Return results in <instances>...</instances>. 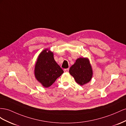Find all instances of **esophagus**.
<instances>
[{
	"label": "esophagus",
	"instance_id": "34e87169",
	"mask_svg": "<svg viewBox=\"0 0 126 126\" xmlns=\"http://www.w3.org/2000/svg\"><path fill=\"white\" fill-rule=\"evenodd\" d=\"M69 71V69H65L64 70V72H68Z\"/></svg>",
	"mask_w": 126,
	"mask_h": 126
}]
</instances>
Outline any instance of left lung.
Segmentation results:
<instances>
[{
    "mask_svg": "<svg viewBox=\"0 0 126 126\" xmlns=\"http://www.w3.org/2000/svg\"><path fill=\"white\" fill-rule=\"evenodd\" d=\"M70 74L77 83L83 85L91 81L93 71L90 61L87 57H79L69 70Z\"/></svg>",
    "mask_w": 126,
    "mask_h": 126,
    "instance_id": "8db88e82",
    "label": "left lung"
}]
</instances>
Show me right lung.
Wrapping results in <instances>:
<instances>
[{"label":"right lung","instance_id":"add662e5","mask_svg":"<svg viewBox=\"0 0 126 126\" xmlns=\"http://www.w3.org/2000/svg\"><path fill=\"white\" fill-rule=\"evenodd\" d=\"M64 72L54 59V54L48 48L39 54L36 62L34 75L43 87L48 88Z\"/></svg>","mask_w":126,"mask_h":126}]
</instances>
